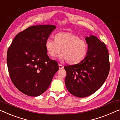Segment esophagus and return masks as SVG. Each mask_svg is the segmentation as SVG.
<instances>
[{"label": "esophagus", "instance_id": "obj_1", "mask_svg": "<svg viewBox=\"0 0 120 120\" xmlns=\"http://www.w3.org/2000/svg\"><path fill=\"white\" fill-rule=\"evenodd\" d=\"M59 69H61L64 68V66L61 64H59Z\"/></svg>", "mask_w": 120, "mask_h": 120}]
</instances>
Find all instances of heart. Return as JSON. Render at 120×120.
I'll use <instances>...</instances> for the list:
<instances>
[{
  "label": "heart",
  "mask_w": 120,
  "mask_h": 120,
  "mask_svg": "<svg viewBox=\"0 0 120 120\" xmlns=\"http://www.w3.org/2000/svg\"><path fill=\"white\" fill-rule=\"evenodd\" d=\"M45 48L52 58H55L61 51V59L66 60L71 65H75L85 58L88 45L78 35L71 32H63L56 33L54 40L48 39L45 42Z\"/></svg>",
  "instance_id": "heart-1"
}]
</instances>
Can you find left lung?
<instances>
[{
	"label": "left lung",
	"instance_id": "1",
	"mask_svg": "<svg viewBox=\"0 0 120 120\" xmlns=\"http://www.w3.org/2000/svg\"><path fill=\"white\" fill-rule=\"evenodd\" d=\"M87 56L79 64L65 66V85L71 94L85 98L94 93L106 81L110 69L106 45L94 35L86 38Z\"/></svg>",
	"mask_w": 120,
	"mask_h": 120
}]
</instances>
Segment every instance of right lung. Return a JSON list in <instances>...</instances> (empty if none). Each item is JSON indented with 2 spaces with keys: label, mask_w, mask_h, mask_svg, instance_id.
<instances>
[{
  "label": "right lung",
  "mask_w": 120,
  "mask_h": 120,
  "mask_svg": "<svg viewBox=\"0 0 120 120\" xmlns=\"http://www.w3.org/2000/svg\"><path fill=\"white\" fill-rule=\"evenodd\" d=\"M55 27L32 26L19 32L7 53V65L12 83L22 93L38 96L49 88L58 64L47 54L45 42Z\"/></svg>",
  "instance_id": "1"
}]
</instances>
